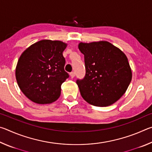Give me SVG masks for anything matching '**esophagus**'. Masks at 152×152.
Returning a JSON list of instances; mask_svg holds the SVG:
<instances>
[{
    "label": "esophagus",
    "mask_w": 152,
    "mask_h": 152,
    "mask_svg": "<svg viewBox=\"0 0 152 152\" xmlns=\"http://www.w3.org/2000/svg\"><path fill=\"white\" fill-rule=\"evenodd\" d=\"M70 76L72 78H74V76H75V72H72L71 73H70Z\"/></svg>",
    "instance_id": "1"
}]
</instances>
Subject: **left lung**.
Wrapping results in <instances>:
<instances>
[{"mask_svg":"<svg viewBox=\"0 0 152 152\" xmlns=\"http://www.w3.org/2000/svg\"><path fill=\"white\" fill-rule=\"evenodd\" d=\"M84 56L86 75L76 83L81 96L89 104L107 107L127 91L132 72L127 56L107 41L78 44Z\"/></svg>","mask_w":152,"mask_h":152,"instance_id":"left-lung-1","label":"left lung"}]
</instances>
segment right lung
Segmentation results:
<instances>
[{
    "label": "right lung",
    "mask_w": 152,
    "mask_h": 152,
    "mask_svg": "<svg viewBox=\"0 0 152 152\" xmlns=\"http://www.w3.org/2000/svg\"><path fill=\"white\" fill-rule=\"evenodd\" d=\"M67 43L43 39L27 48L18 60L15 76L25 96L37 104H50L60 96L69 75L64 70L63 51Z\"/></svg>",
    "instance_id": "1"
}]
</instances>
